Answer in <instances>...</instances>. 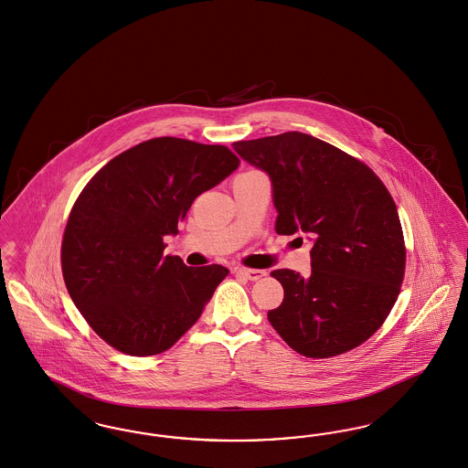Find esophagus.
<instances>
[{
	"label": "esophagus",
	"mask_w": 468,
	"mask_h": 468,
	"mask_svg": "<svg viewBox=\"0 0 468 468\" xmlns=\"http://www.w3.org/2000/svg\"><path fill=\"white\" fill-rule=\"evenodd\" d=\"M235 273H237V275H242V277L249 279V281H260V279H262V277L266 275V271H264V270L245 268V266H239V268H235Z\"/></svg>",
	"instance_id": "1"
}]
</instances>
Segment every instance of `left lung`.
Returning <instances> with one entry per match:
<instances>
[{
  "label": "left lung",
  "mask_w": 468,
  "mask_h": 468,
  "mask_svg": "<svg viewBox=\"0 0 468 468\" xmlns=\"http://www.w3.org/2000/svg\"><path fill=\"white\" fill-rule=\"evenodd\" d=\"M268 172L279 235L308 233L312 275L275 270L281 306L268 320L310 358L341 356L373 336L388 317L406 271L397 206L383 181L356 156L303 132L233 143Z\"/></svg>",
  "instance_id": "obj_1"
}]
</instances>
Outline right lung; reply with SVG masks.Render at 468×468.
<instances>
[{
    "instance_id": "right-lung-1",
    "label": "right lung",
    "mask_w": 468,
    "mask_h": 468,
    "mask_svg": "<svg viewBox=\"0 0 468 468\" xmlns=\"http://www.w3.org/2000/svg\"><path fill=\"white\" fill-rule=\"evenodd\" d=\"M239 164L221 144L154 137L114 156L81 189L60 245L62 277L110 346L158 356L198 320L228 270L164 256V237Z\"/></svg>"
}]
</instances>
